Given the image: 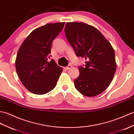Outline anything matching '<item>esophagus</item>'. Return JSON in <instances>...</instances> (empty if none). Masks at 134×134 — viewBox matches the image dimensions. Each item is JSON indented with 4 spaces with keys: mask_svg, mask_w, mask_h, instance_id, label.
Listing matches in <instances>:
<instances>
[{
    "mask_svg": "<svg viewBox=\"0 0 134 134\" xmlns=\"http://www.w3.org/2000/svg\"><path fill=\"white\" fill-rule=\"evenodd\" d=\"M72 68V66H71V65H68V66H67V67H64L65 69L67 70H70V68Z\"/></svg>",
    "mask_w": 134,
    "mask_h": 134,
    "instance_id": "obj_1",
    "label": "esophagus"
}]
</instances>
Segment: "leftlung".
Returning a JSON list of instances; mask_svg holds the SVG:
<instances>
[{
  "mask_svg": "<svg viewBox=\"0 0 134 134\" xmlns=\"http://www.w3.org/2000/svg\"><path fill=\"white\" fill-rule=\"evenodd\" d=\"M66 36L77 57L85 58L79 66V75L74 80L76 89L91 97L101 94L113 79L116 69L114 49L110 43L94 27L79 22H68Z\"/></svg>",
  "mask_w": 134,
  "mask_h": 134,
  "instance_id": "8db88e82",
  "label": "left lung"
}]
</instances>
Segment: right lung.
Wrapping results in <instances>:
<instances>
[{
    "mask_svg": "<svg viewBox=\"0 0 134 134\" xmlns=\"http://www.w3.org/2000/svg\"><path fill=\"white\" fill-rule=\"evenodd\" d=\"M64 23L47 24L34 30L19 49L15 60L16 72L23 86L33 94H47L57 85L63 69L53 59H48L52 41Z\"/></svg>",
    "mask_w": 134,
    "mask_h": 134,
    "instance_id": "1",
    "label": "right lung"
}]
</instances>
